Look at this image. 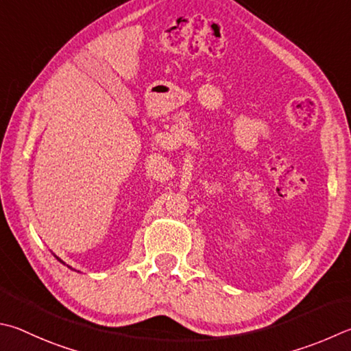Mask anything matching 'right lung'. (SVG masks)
I'll return each instance as SVG.
<instances>
[{"mask_svg": "<svg viewBox=\"0 0 351 351\" xmlns=\"http://www.w3.org/2000/svg\"><path fill=\"white\" fill-rule=\"evenodd\" d=\"M58 259H60V258H58ZM60 261H61V259H60ZM61 263H62V261H61Z\"/></svg>", "mask_w": 351, "mask_h": 351, "instance_id": "1", "label": "right lung"}]
</instances>
